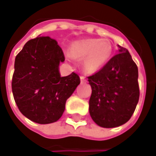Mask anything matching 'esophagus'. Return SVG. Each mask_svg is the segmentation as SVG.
I'll return each mask as SVG.
<instances>
[{
	"label": "esophagus",
	"mask_w": 156,
	"mask_h": 156,
	"mask_svg": "<svg viewBox=\"0 0 156 156\" xmlns=\"http://www.w3.org/2000/svg\"><path fill=\"white\" fill-rule=\"evenodd\" d=\"M80 79H81V83H84L87 82V79H86L85 77H83V76H81Z\"/></svg>",
	"instance_id": "obj_1"
}]
</instances>
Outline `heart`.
Returning a JSON list of instances; mask_svg holds the SVG:
<instances>
[{"mask_svg":"<svg viewBox=\"0 0 156 156\" xmlns=\"http://www.w3.org/2000/svg\"><path fill=\"white\" fill-rule=\"evenodd\" d=\"M112 45L108 39L86 38L73 41L69 48L72 57L82 60L83 70L94 73L100 70L110 60Z\"/></svg>","mask_w":156,"mask_h":156,"instance_id":"1","label":"heart"}]
</instances>
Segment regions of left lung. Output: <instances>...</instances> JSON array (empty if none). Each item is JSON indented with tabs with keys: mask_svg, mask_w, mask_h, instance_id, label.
I'll return each instance as SVG.
<instances>
[{
	"mask_svg": "<svg viewBox=\"0 0 156 156\" xmlns=\"http://www.w3.org/2000/svg\"><path fill=\"white\" fill-rule=\"evenodd\" d=\"M118 52L98 73L88 77L91 87L89 112L98 126L114 128L130 119L139 99L138 67L129 51Z\"/></svg>",
	"mask_w": 156,
	"mask_h": 156,
	"instance_id": "left-lung-1",
	"label": "left lung"
}]
</instances>
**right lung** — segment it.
Here are the masks:
<instances>
[{
	"mask_svg": "<svg viewBox=\"0 0 156 156\" xmlns=\"http://www.w3.org/2000/svg\"><path fill=\"white\" fill-rule=\"evenodd\" d=\"M65 56L55 40L38 36L17 55L12 91L18 109L30 121L50 124L61 118L67 99L80 84L75 73L61 77L59 66Z\"/></svg>",
	"mask_w": 156,
	"mask_h": 156,
	"instance_id": "right-lung-1",
	"label": "right lung"
}]
</instances>
